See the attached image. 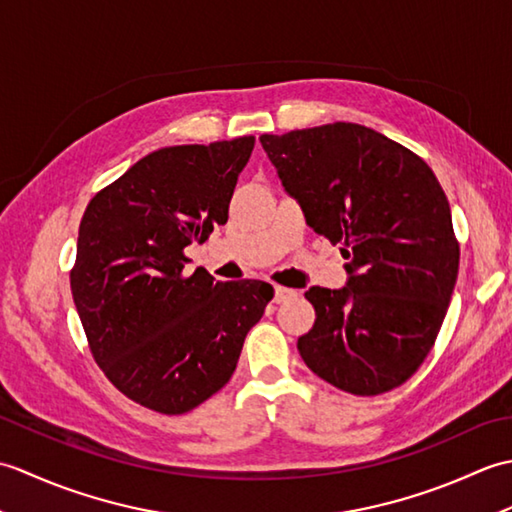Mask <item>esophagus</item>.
I'll use <instances>...</instances> for the list:
<instances>
[{"instance_id": "obj_1", "label": "esophagus", "mask_w": 512, "mask_h": 512, "mask_svg": "<svg viewBox=\"0 0 512 512\" xmlns=\"http://www.w3.org/2000/svg\"><path fill=\"white\" fill-rule=\"evenodd\" d=\"M297 292L290 290V288H284V286H275V303H284L286 299L295 297Z\"/></svg>"}]
</instances>
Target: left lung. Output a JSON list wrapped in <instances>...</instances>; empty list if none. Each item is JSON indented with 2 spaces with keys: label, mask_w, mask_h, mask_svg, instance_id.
Masks as SVG:
<instances>
[{
  "label": "left lung",
  "mask_w": 512,
  "mask_h": 512,
  "mask_svg": "<svg viewBox=\"0 0 512 512\" xmlns=\"http://www.w3.org/2000/svg\"><path fill=\"white\" fill-rule=\"evenodd\" d=\"M259 140L308 226L341 246L350 273L341 290L306 292L317 319L297 341L303 363L354 396L407 383L438 339L460 268L436 173L356 123Z\"/></svg>",
  "instance_id": "8db88e82"
}]
</instances>
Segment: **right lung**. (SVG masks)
<instances>
[{
  "mask_svg": "<svg viewBox=\"0 0 512 512\" xmlns=\"http://www.w3.org/2000/svg\"><path fill=\"white\" fill-rule=\"evenodd\" d=\"M255 136L151 151L83 213L70 288L107 380L151 411L180 416L231 380L266 281L184 275V248L228 220Z\"/></svg>",
  "mask_w": 512,
  "mask_h": 512,
  "instance_id": "1",
  "label": "right lung"
}]
</instances>
